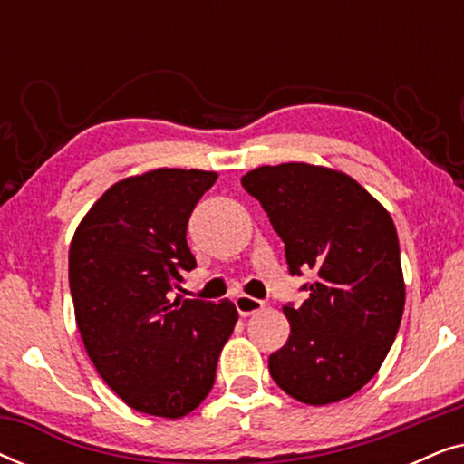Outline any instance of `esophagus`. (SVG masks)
I'll return each instance as SVG.
<instances>
[{"label":"esophagus","mask_w":464,"mask_h":464,"mask_svg":"<svg viewBox=\"0 0 464 464\" xmlns=\"http://www.w3.org/2000/svg\"><path fill=\"white\" fill-rule=\"evenodd\" d=\"M234 304H237V310L240 313V316L256 314V313H259V310L264 308V302L262 300H256V297L245 295V294L237 295V300H234Z\"/></svg>","instance_id":"esophagus-1"}]
</instances>
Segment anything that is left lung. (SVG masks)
Here are the masks:
<instances>
[{
	"instance_id": "obj_1",
	"label": "left lung",
	"mask_w": 464,
	"mask_h": 464,
	"mask_svg": "<svg viewBox=\"0 0 464 464\" xmlns=\"http://www.w3.org/2000/svg\"><path fill=\"white\" fill-rule=\"evenodd\" d=\"M240 183L268 213L291 275H314L302 306H283L291 334L270 354L272 380L308 405L354 395L376 376L403 316L392 218L353 177L314 164L259 167Z\"/></svg>"
}]
</instances>
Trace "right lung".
<instances>
[{
  "instance_id": "add662e5",
  "label": "right lung",
  "mask_w": 464,
  "mask_h": 464,
  "mask_svg": "<svg viewBox=\"0 0 464 464\" xmlns=\"http://www.w3.org/2000/svg\"><path fill=\"white\" fill-rule=\"evenodd\" d=\"M218 173L156 169L107 189L69 246V289L88 357L132 410L181 418L215 382L238 313L230 300H170L196 268L186 232Z\"/></svg>"
}]
</instances>
